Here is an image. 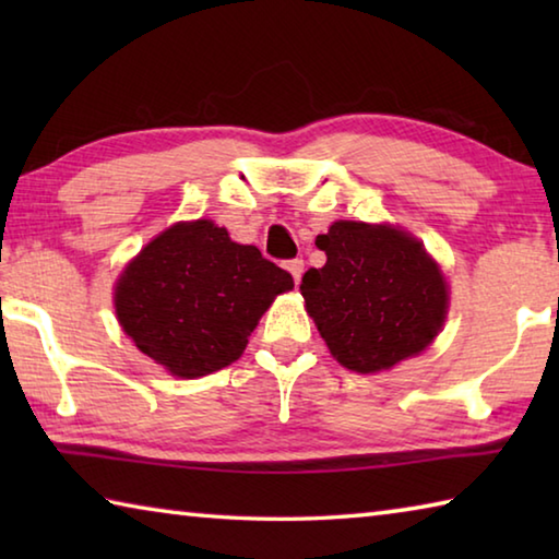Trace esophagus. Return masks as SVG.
<instances>
[{"mask_svg":"<svg viewBox=\"0 0 559 559\" xmlns=\"http://www.w3.org/2000/svg\"><path fill=\"white\" fill-rule=\"evenodd\" d=\"M286 269L290 271V276H293V281H296V283H300V276H302V271H306V263H302V259H290V261L286 263Z\"/></svg>","mask_w":559,"mask_h":559,"instance_id":"esophagus-1","label":"esophagus"}]
</instances>
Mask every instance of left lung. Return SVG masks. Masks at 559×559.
Here are the masks:
<instances>
[{
	"instance_id": "left-lung-1",
	"label": "left lung",
	"mask_w": 559,
	"mask_h": 559,
	"mask_svg": "<svg viewBox=\"0 0 559 559\" xmlns=\"http://www.w3.org/2000/svg\"><path fill=\"white\" fill-rule=\"evenodd\" d=\"M316 246L328 261L302 273L300 293L340 365L362 374L390 370L439 335L447 283L409 234L335 222Z\"/></svg>"
}]
</instances>
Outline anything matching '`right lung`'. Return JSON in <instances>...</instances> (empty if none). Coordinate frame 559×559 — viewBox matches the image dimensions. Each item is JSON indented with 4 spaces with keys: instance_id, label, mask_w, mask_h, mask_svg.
I'll list each match as a JSON object with an SVG mask.
<instances>
[{
    "instance_id": "1",
    "label": "right lung",
    "mask_w": 559,
    "mask_h": 559,
    "mask_svg": "<svg viewBox=\"0 0 559 559\" xmlns=\"http://www.w3.org/2000/svg\"><path fill=\"white\" fill-rule=\"evenodd\" d=\"M293 276L257 246L210 219L169 226L128 263L116 313L140 353L177 377L212 374L239 359L271 300Z\"/></svg>"
}]
</instances>
